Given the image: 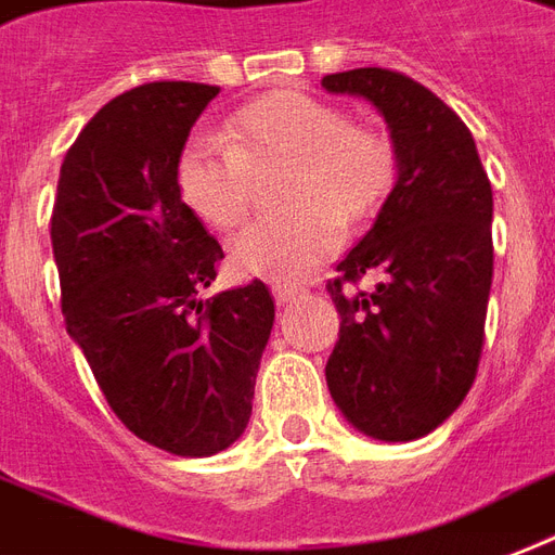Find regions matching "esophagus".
Returning <instances> with one entry per match:
<instances>
[{"label": "esophagus", "mask_w": 555, "mask_h": 555, "mask_svg": "<svg viewBox=\"0 0 555 555\" xmlns=\"http://www.w3.org/2000/svg\"><path fill=\"white\" fill-rule=\"evenodd\" d=\"M273 296H276V306H287V302H294L296 296H302V291L294 285H276L273 287Z\"/></svg>", "instance_id": "obj_1"}]
</instances>
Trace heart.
Returning a JSON list of instances; mask_svg holds the SVG:
<instances>
[{
  "mask_svg": "<svg viewBox=\"0 0 555 555\" xmlns=\"http://www.w3.org/2000/svg\"><path fill=\"white\" fill-rule=\"evenodd\" d=\"M223 139L197 133L175 165L180 201L203 223L232 230L253 201V175L287 163L279 218H261L230 241V264L241 276L296 282L328 259L344 221L380 209L396 183V142L378 125L352 121L332 101L308 92H270L223 121Z\"/></svg>",
  "mask_w": 555,
  "mask_h": 555,
  "instance_id": "b5f03b06",
  "label": "heart"
}]
</instances>
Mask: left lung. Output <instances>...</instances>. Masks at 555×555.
Here are the masks:
<instances>
[{"mask_svg":"<svg viewBox=\"0 0 555 555\" xmlns=\"http://www.w3.org/2000/svg\"><path fill=\"white\" fill-rule=\"evenodd\" d=\"M390 125L399 180L372 230L337 264L328 296L340 334L325 363L337 408L366 437L410 442L439 428L472 390L492 287V183L463 118L392 69L325 75ZM366 272L385 276L372 292Z\"/></svg>","mask_w":555,"mask_h":555,"instance_id":"left-lung-1","label":"left lung"}]
</instances>
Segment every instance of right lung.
<instances>
[{
	"instance_id": "right-lung-1",
	"label": "right lung",
	"mask_w": 555,
	"mask_h": 555,
	"mask_svg": "<svg viewBox=\"0 0 555 555\" xmlns=\"http://www.w3.org/2000/svg\"><path fill=\"white\" fill-rule=\"evenodd\" d=\"M218 92L154 80L116 95L63 156L52 209L66 332L125 428L177 456L244 434L276 317L259 279L201 299L223 249L180 201L175 165Z\"/></svg>"
}]
</instances>
